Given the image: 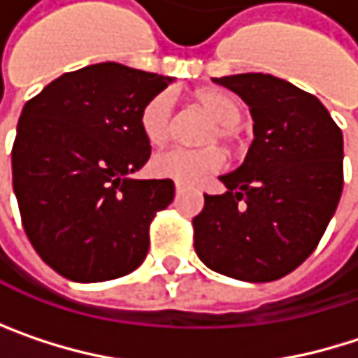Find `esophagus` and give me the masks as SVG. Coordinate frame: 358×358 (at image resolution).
Listing matches in <instances>:
<instances>
[{
  "label": "esophagus",
  "mask_w": 358,
  "mask_h": 358,
  "mask_svg": "<svg viewBox=\"0 0 358 358\" xmlns=\"http://www.w3.org/2000/svg\"><path fill=\"white\" fill-rule=\"evenodd\" d=\"M188 190V186L186 184H180V182H176V194H182V192H186Z\"/></svg>",
  "instance_id": "34e87169"
}]
</instances>
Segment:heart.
<instances>
[{"label": "heart", "instance_id": "1", "mask_svg": "<svg viewBox=\"0 0 358 358\" xmlns=\"http://www.w3.org/2000/svg\"><path fill=\"white\" fill-rule=\"evenodd\" d=\"M194 103L207 113L213 124L203 136L205 145L222 143L226 147H236L238 126L243 122V106L236 97L224 91H201L194 95ZM141 132L151 147H164L174 132V99L168 91L153 95L141 109ZM224 153L217 147L205 149H170L153 157L151 170L159 178L176 180L180 184H196L203 178L220 172L224 168Z\"/></svg>", "mask_w": 358, "mask_h": 358}]
</instances>
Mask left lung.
<instances>
[{"instance_id": "left-lung-1", "label": "left lung", "mask_w": 358, "mask_h": 358, "mask_svg": "<svg viewBox=\"0 0 358 358\" xmlns=\"http://www.w3.org/2000/svg\"><path fill=\"white\" fill-rule=\"evenodd\" d=\"M250 108L255 141L192 220L194 250L213 271L273 282L320 245L344 184L342 130L322 101L271 74L213 78Z\"/></svg>"}]
</instances>
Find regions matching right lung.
Here are the masks:
<instances>
[{
    "mask_svg": "<svg viewBox=\"0 0 358 358\" xmlns=\"http://www.w3.org/2000/svg\"><path fill=\"white\" fill-rule=\"evenodd\" d=\"M172 78L115 62L68 72L27 101L12 147V182L36 255L74 282L134 271L174 182L132 180L151 145L141 109Z\"/></svg>",
    "mask_w": 358,
    "mask_h": 358,
    "instance_id": "1",
    "label": "right lung"
}]
</instances>
